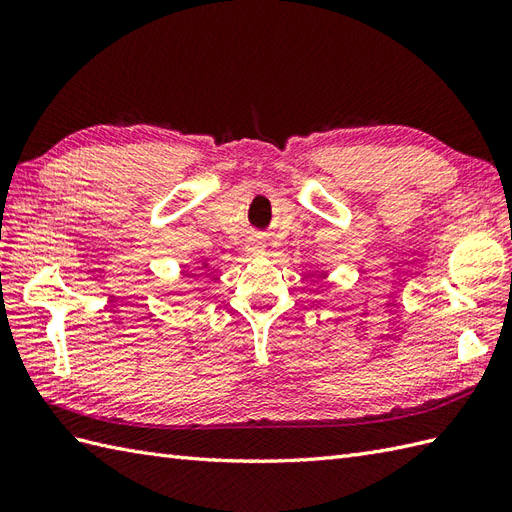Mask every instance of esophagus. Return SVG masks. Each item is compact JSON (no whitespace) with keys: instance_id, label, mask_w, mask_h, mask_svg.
<instances>
[{"instance_id":"34e87169","label":"esophagus","mask_w":512,"mask_h":512,"mask_svg":"<svg viewBox=\"0 0 512 512\" xmlns=\"http://www.w3.org/2000/svg\"><path fill=\"white\" fill-rule=\"evenodd\" d=\"M248 253H251V255H261V253H264V248H261V246H251V248H248Z\"/></svg>"}]
</instances>
